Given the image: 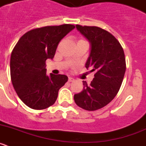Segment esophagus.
<instances>
[{
    "instance_id": "34e87169",
    "label": "esophagus",
    "mask_w": 146,
    "mask_h": 146,
    "mask_svg": "<svg viewBox=\"0 0 146 146\" xmlns=\"http://www.w3.org/2000/svg\"><path fill=\"white\" fill-rule=\"evenodd\" d=\"M74 81V78H72V77H69V82H73Z\"/></svg>"
}]
</instances>
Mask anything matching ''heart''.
I'll return each mask as SVG.
<instances>
[{"label":"heart","instance_id":"b5f03b06","mask_svg":"<svg viewBox=\"0 0 146 146\" xmlns=\"http://www.w3.org/2000/svg\"><path fill=\"white\" fill-rule=\"evenodd\" d=\"M81 40H82V39H81Z\"/></svg>","mask_w":146,"mask_h":146}]
</instances>
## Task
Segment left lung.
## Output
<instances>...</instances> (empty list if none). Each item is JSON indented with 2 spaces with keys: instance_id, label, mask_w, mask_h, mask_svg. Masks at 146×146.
Returning a JSON list of instances; mask_svg holds the SVG:
<instances>
[{
  "instance_id": "left-lung-1",
  "label": "left lung",
  "mask_w": 146,
  "mask_h": 146,
  "mask_svg": "<svg viewBox=\"0 0 146 146\" xmlns=\"http://www.w3.org/2000/svg\"><path fill=\"white\" fill-rule=\"evenodd\" d=\"M76 28L91 43L86 67H91L96 73L89 85L82 81L83 89L74 94V99L80 108L94 111L106 106L118 94L126 72L124 52L116 38L106 30L80 25Z\"/></svg>"
}]
</instances>
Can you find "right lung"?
<instances>
[{
    "mask_svg": "<svg viewBox=\"0 0 146 146\" xmlns=\"http://www.w3.org/2000/svg\"><path fill=\"white\" fill-rule=\"evenodd\" d=\"M75 28L64 24L32 29L19 39L13 49L10 73L17 94L30 108L52 106L59 89L68 80L64 74H46V60L52 59L60 40Z\"/></svg>",
    "mask_w": 146,
    "mask_h": 146,
    "instance_id": "1",
    "label": "right lung"
}]
</instances>
